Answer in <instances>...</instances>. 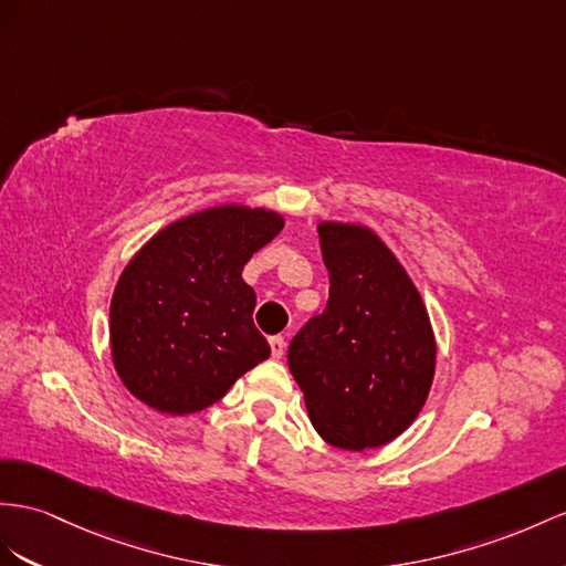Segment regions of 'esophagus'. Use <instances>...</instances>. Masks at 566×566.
<instances>
[{
    "label": "esophagus",
    "mask_w": 566,
    "mask_h": 566,
    "mask_svg": "<svg viewBox=\"0 0 566 566\" xmlns=\"http://www.w3.org/2000/svg\"><path fill=\"white\" fill-rule=\"evenodd\" d=\"M284 337H270V352H272V358H280L284 354Z\"/></svg>",
    "instance_id": "1"
}]
</instances>
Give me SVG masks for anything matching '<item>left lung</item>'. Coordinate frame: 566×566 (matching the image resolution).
<instances>
[{"instance_id":"8db88e82","label":"left lung","mask_w":566,"mask_h":566,"mask_svg":"<svg viewBox=\"0 0 566 566\" xmlns=\"http://www.w3.org/2000/svg\"><path fill=\"white\" fill-rule=\"evenodd\" d=\"M329 301L289 344L313 428L349 452L407 430L430 395L438 344L407 268L368 224L317 222Z\"/></svg>"}]
</instances>
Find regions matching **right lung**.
I'll return each instance as SVG.
<instances>
[{"label":"right lung","instance_id":"right-lung-1","mask_svg":"<svg viewBox=\"0 0 566 566\" xmlns=\"http://www.w3.org/2000/svg\"><path fill=\"white\" fill-rule=\"evenodd\" d=\"M282 227L280 212L224 202L140 245L109 306L112 364L128 392L159 413H196L270 356L241 272Z\"/></svg>","mask_w":566,"mask_h":566}]
</instances>
